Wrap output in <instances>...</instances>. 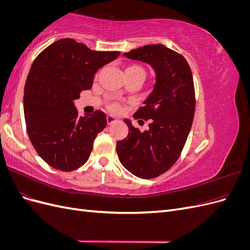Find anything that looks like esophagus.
<instances>
[{"label":"esophagus","instance_id":"esophagus-1","mask_svg":"<svg viewBox=\"0 0 250 250\" xmlns=\"http://www.w3.org/2000/svg\"><path fill=\"white\" fill-rule=\"evenodd\" d=\"M106 120H107V123H108V124H111V123H113V122H116V121H117L118 119H117L115 116H112V115H107Z\"/></svg>","mask_w":250,"mask_h":250}]
</instances>
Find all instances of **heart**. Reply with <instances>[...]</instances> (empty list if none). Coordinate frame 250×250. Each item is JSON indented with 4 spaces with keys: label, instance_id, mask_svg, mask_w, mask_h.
I'll return each mask as SVG.
<instances>
[{
    "label": "heart",
    "instance_id": "b5f03b06",
    "mask_svg": "<svg viewBox=\"0 0 250 250\" xmlns=\"http://www.w3.org/2000/svg\"><path fill=\"white\" fill-rule=\"evenodd\" d=\"M129 67H135V66H129ZM109 107H110L111 109H113V110H118V109L120 108L119 104H118V103H116V102H112V103H110V104H109Z\"/></svg>",
    "mask_w": 250,
    "mask_h": 250
}]
</instances>
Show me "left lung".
<instances>
[{
  "mask_svg": "<svg viewBox=\"0 0 250 250\" xmlns=\"http://www.w3.org/2000/svg\"><path fill=\"white\" fill-rule=\"evenodd\" d=\"M124 56L148 63L155 73V83L144 106L133 115L149 120V129L140 131L125 119L129 132L118 141L117 152L133 175L153 178L177 161L190 132L195 112L192 71L183 55L162 43L133 49Z\"/></svg>",
  "mask_w": 250,
  "mask_h": 250,
  "instance_id": "8db88e82",
  "label": "left lung"
}]
</instances>
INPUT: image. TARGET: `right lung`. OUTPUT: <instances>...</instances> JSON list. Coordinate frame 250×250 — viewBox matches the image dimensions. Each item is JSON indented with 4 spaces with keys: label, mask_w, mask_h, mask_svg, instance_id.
<instances>
[{
    "label": "right lung",
    "mask_w": 250,
    "mask_h": 250,
    "mask_svg": "<svg viewBox=\"0 0 250 250\" xmlns=\"http://www.w3.org/2000/svg\"><path fill=\"white\" fill-rule=\"evenodd\" d=\"M119 55L62 39L35 58L25 84V121L36 152L51 167L69 172L88 160L107 120L101 110L79 116L74 101L92 87L97 71Z\"/></svg>",
    "instance_id": "obj_1"
}]
</instances>
